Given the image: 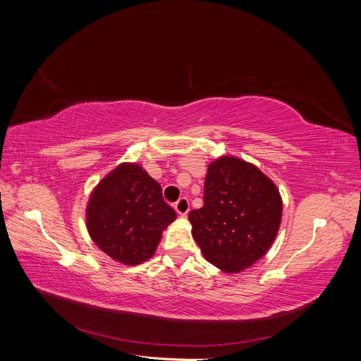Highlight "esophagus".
Instances as JSON below:
<instances>
[{
    "mask_svg": "<svg viewBox=\"0 0 361 361\" xmlns=\"http://www.w3.org/2000/svg\"><path fill=\"white\" fill-rule=\"evenodd\" d=\"M174 209H176V212L180 215V216H185L188 214L190 211V202L187 197H180L176 204H174Z\"/></svg>",
    "mask_w": 361,
    "mask_h": 361,
    "instance_id": "34e87169",
    "label": "esophagus"
}]
</instances>
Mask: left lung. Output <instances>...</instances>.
<instances>
[{"label":"left lung","mask_w":361,"mask_h":361,"mask_svg":"<svg viewBox=\"0 0 361 361\" xmlns=\"http://www.w3.org/2000/svg\"><path fill=\"white\" fill-rule=\"evenodd\" d=\"M203 202L188 220L209 264L239 272L265 256L277 236L283 203L276 183L256 166L235 157L211 162Z\"/></svg>","instance_id":"1"}]
</instances>
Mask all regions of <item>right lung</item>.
<instances>
[{
	"mask_svg": "<svg viewBox=\"0 0 361 361\" xmlns=\"http://www.w3.org/2000/svg\"><path fill=\"white\" fill-rule=\"evenodd\" d=\"M85 220L90 238L105 255L123 265H138L154 256L176 212L143 167L123 162L93 190Z\"/></svg>",
	"mask_w": 361,
	"mask_h": 361,
	"instance_id": "right-lung-1",
	"label": "right lung"
}]
</instances>
